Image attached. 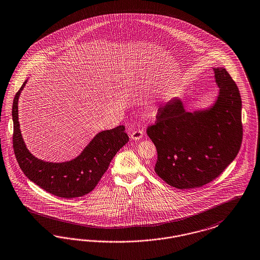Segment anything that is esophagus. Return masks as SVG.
<instances>
[{
	"label": "esophagus",
	"instance_id": "obj_1",
	"mask_svg": "<svg viewBox=\"0 0 260 260\" xmlns=\"http://www.w3.org/2000/svg\"><path fill=\"white\" fill-rule=\"evenodd\" d=\"M143 131H141V129H135V131H133L132 132V134H131V138L132 139H134V140H139V139H141L142 137H143Z\"/></svg>",
	"mask_w": 260,
	"mask_h": 260
}]
</instances>
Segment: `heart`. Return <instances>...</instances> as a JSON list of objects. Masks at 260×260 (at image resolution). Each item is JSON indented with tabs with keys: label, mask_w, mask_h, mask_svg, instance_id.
Masks as SVG:
<instances>
[{
	"label": "heart",
	"mask_w": 260,
	"mask_h": 260,
	"mask_svg": "<svg viewBox=\"0 0 260 260\" xmlns=\"http://www.w3.org/2000/svg\"><path fill=\"white\" fill-rule=\"evenodd\" d=\"M151 110H152V111H154V110H155V109H154V107H152V109H151Z\"/></svg>",
	"instance_id": "1"
}]
</instances>
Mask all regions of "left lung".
<instances>
[{
  "label": "left lung",
  "instance_id": "8db88e82",
  "mask_svg": "<svg viewBox=\"0 0 260 260\" xmlns=\"http://www.w3.org/2000/svg\"><path fill=\"white\" fill-rule=\"evenodd\" d=\"M213 70L219 91L212 106L187 112L180 99H173L158 108L155 125L147 128L157 152L155 171L171 187L206 185L239 152L243 138L239 90L225 69Z\"/></svg>",
  "mask_w": 260,
  "mask_h": 260
}]
</instances>
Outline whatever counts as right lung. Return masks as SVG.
Listing matches in <instances>:
<instances>
[{"label": "right lung", "instance_id": "obj_1", "mask_svg": "<svg viewBox=\"0 0 260 260\" xmlns=\"http://www.w3.org/2000/svg\"><path fill=\"white\" fill-rule=\"evenodd\" d=\"M27 83L16 93L12 104L14 155L24 174L53 196L75 198L92 191L107 170L117 152L126 144L128 136L125 126L99 133L81 154L64 162H49L32 156L23 140L18 121V99Z\"/></svg>", "mask_w": 260, "mask_h": 260}]
</instances>
